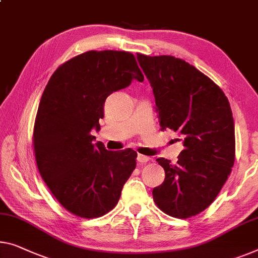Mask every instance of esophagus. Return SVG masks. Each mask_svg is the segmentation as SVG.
Wrapping results in <instances>:
<instances>
[{
    "mask_svg": "<svg viewBox=\"0 0 258 258\" xmlns=\"http://www.w3.org/2000/svg\"><path fill=\"white\" fill-rule=\"evenodd\" d=\"M137 160L139 161L140 163H146V162H148V161H149V157L146 156V155H142V154H138Z\"/></svg>",
    "mask_w": 258,
    "mask_h": 258,
    "instance_id": "obj_1",
    "label": "esophagus"
}]
</instances>
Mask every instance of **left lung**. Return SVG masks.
Masks as SVG:
<instances>
[{
  "mask_svg": "<svg viewBox=\"0 0 258 258\" xmlns=\"http://www.w3.org/2000/svg\"><path fill=\"white\" fill-rule=\"evenodd\" d=\"M138 61L151 83L161 130L178 133L177 162L160 157L166 178L153 189L161 211L186 219L207 209L227 180L235 159V127L224 91L192 64L171 55Z\"/></svg>",
  "mask_w": 258,
  "mask_h": 258,
  "instance_id": "left-lung-1",
  "label": "left lung"
}]
</instances>
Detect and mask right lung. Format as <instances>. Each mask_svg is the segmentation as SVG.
Here are the masks:
<instances>
[{
  "instance_id": "add662e5",
  "label": "right lung",
  "mask_w": 258,
  "mask_h": 258,
  "mask_svg": "<svg viewBox=\"0 0 258 258\" xmlns=\"http://www.w3.org/2000/svg\"><path fill=\"white\" fill-rule=\"evenodd\" d=\"M133 80L144 75L132 53L89 51L61 64L41 96L33 128L37 166L56 201L78 217L110 212L136 169V151H107L91 136L101 130L107 96Z\"/></svg>"
}]
</instances>
